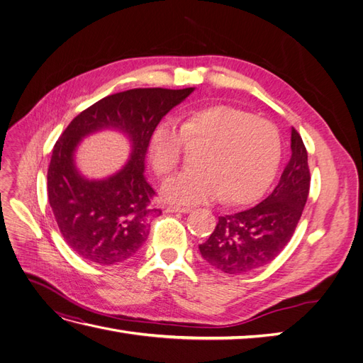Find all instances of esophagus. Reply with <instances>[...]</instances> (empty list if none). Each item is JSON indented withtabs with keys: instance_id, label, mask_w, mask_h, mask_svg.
<instances>
[{
	"instance_id": "1",
	"label": "esophagus",
	"mask_w": 363,
	"mask_h": 363,
	"mask_svg": "<svg viewBox=\"0 0 363 363\" xmlns=\"http://www.w3.org/2000/svg\"><path fill=\"white\" fill-rule=\"evenodd\" d=\"M168 213H188L191 212V207H184V206H168L164 208Z\"/></svg>"
}]
</instances>
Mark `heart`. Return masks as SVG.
Returning <instances> with one entry per match:
<instances>
[{
  "label": "heart",
  "instance_id": "heart-1",
  "mask_svg": "<svg viewBox=\"0 0 363 363\" xmlns=\"http://www.w3.org/2000/svg\"><path fill=\"white\" fill-rule=\"evenodd\" d=\"M186 145H206L196 171H182L162 184L174 204H200L224 195L228 203H250L267 191L281 157V138L268 119L232 106H212L186 113L182 125L163 119L152 130L148 151L159 175L169 174Z\"/></svg>",
  "mask_w": 363,
  "mask_h": 363
}]
</instances>
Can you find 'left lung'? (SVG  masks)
Returning a JSON list of instances; mask_svg holds the SVG:
<instances>
[{
    "label": "left lung",
    "mask_w": 363,
    "mask_h": 363,
    "mask_svg": "<svg viewBox=\"0 0 363 363\" xmlns=\"http://www.w3.org/2000/svg\"><path fill=\"white\" fill-rule=\"evenodd\" d=\"M292 156L279 184L257 206L219 216L199 248L203 259L227 274H245L276 259L298 224L311 188L307 151L298 131H291Z\"/></svg>",
    "instance_id": "1"
}]
</instances>
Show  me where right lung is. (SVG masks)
Returning <instances> with one entry per match:
<instances>
[{"label":"right lung","mask_w":363,"mask_h":363,"mask_svg":"<svg viewBox=\"0 0 363 363\" xmlns=\"http://www.w3.org/2000/svg\"><path fill=\"white\" fill-rule=\"evenodd\" d=\"M192 92L194 87H139L108 95L77 115L57 139L47 174L48 201L63 239L82 259L118 265L144 245L150 219L162 213L150 206L156 192L144 175L150 138ZM101 129L130 139V160L113 176L89 181L76 169L73 152L83 137Z\"/></svg>","instance_id":"right-lung-1"}]
</instances>
